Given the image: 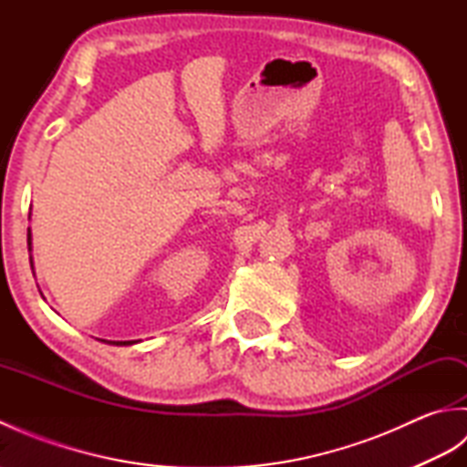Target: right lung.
Wrapping results in <instances>:
<instances>
[{
	"label": "right lung",
	"mask_w": 467,
	"mask_h": 467,
	"mask_svg": "<svg viewBox=\"0 0 467 467\" xmlns=\"http://www.w3.org/2000/svg\"><path fill=\"white\" fill-rule=\"evenodd\" d=\"M29 244H32V234H29V228H27V246H29ZM128 343H132V341H124V343L118 341L116 345H128Z\"/></svg>",
	"instance_id": "1"
}]
</instances>
